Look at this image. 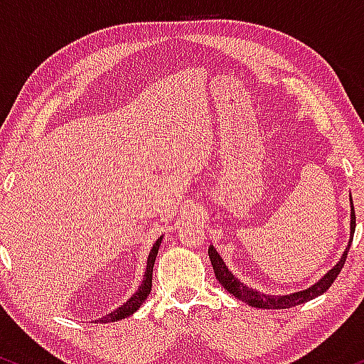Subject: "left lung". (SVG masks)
<instances>
[{
    "label": "left lung",
    "mask_w": 364,
    "mask_h": 364,
    "mask_svg": "<svg viewBox=\"0 0 364 364\" xmlns=\"http://www.w3.org/2000/svg\"><path fill=\"white\" fill-rule=\"evenodd\" d=\"M354 229H356V214H354V205H353V198H350V235H349V243L346 252L342 253V257L339 258V262L328 270L323 277H320L313 286L306 287L303 291H296L291 292V294H282V296H275V294H265V292H260L253 287L245 286L240 279L232 275L231 270L225 267V263L223 260L217 250L214 248V245L208 246V257H210L212 267H214V272H215V279L219 281L220 286L224 289H228V292H231L235 298L240 299L250 306L255 308H267V310H284V308H292V306H298V304H303L310 299H315L316 296L323 294L325 291L332 286L333 281L337 279L339 275L341 269L344 267L346 258H348V252L350 248V243H353V236H354Z\"/></svg>",
    "instance_id": "left-lung-1"
}]
</instances>
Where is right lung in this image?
I'll return each instance as SVG.
<instances>
[{
  "label": "right lung",
  "mask_w": 364,
  "mask_h": 364,
  "mask_svg": "<svg viewBox=\"0 0 364 364\" xmlns=\"http://www.w3.org/2000/svg\"><path fill=\"white\" fill-rule=\"evenodd\" d=\"M161 241H162V236L159 237L156 243H154L152 250H150L149 258H147V269H145V274H144V281H141V284L139 286V289H136L135 294H133L127 303L121 304V306L116 308L114 311L104 315L102 318H99L97 321H102V323H111V321H118V320L128 318L129 315H133V313L139 310L141 304L145 303V299H147V296L150 294V289H152V270H154V263H156V257L159 253V246H161Z\"/></svg>",
  "instance_id": "obj_1"
}]
</instances>
